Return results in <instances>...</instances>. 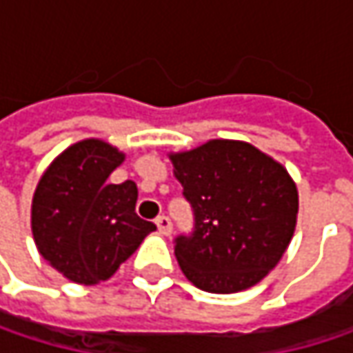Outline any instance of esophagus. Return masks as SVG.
<instances>
[{"label":"esophagus","instance_id":"esophagus-1","mask_svg":"<svg viewBox=\"0 0 353 353\" xmlns=\"http://www.w3.org/2000/svg\"><path fill=\"white\" fill-rule=\"evenodd\" d=\"M157 229H159V233L161 235H172V221L165 216V214H161V216H157Z\"/></svg>","mask_w":353,"mask_h":353}]
</instances>
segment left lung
Masks as SVG:
<instances>
[{
	"label": "left lung",
	"mask_w": 353,
	"mask_h": 353,
	"mask_svg": "<svg viewBox=\"0 0 353 353\" xmlns=\"http://www.w3.org/2000/svg\"><path fill=\"white\" fill-rule=\"evenodd\" d=\"M174 176L194 208V233L177 237L183 276L214 294L261 282L296 229L299 190L282 163L245 141L212 139L170 153Z\"/></svg>",
	"instance_id": "8db88e82"
}]
</instances>
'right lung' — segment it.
Listing matches in <instances>:
<instances>
[{
	"instance_id": "add662e5",
	"label": "right lung",
	"mask_w": 353,
	"mask_h": 353,
	"mask_svg": "<svg viewBox=\"0 0 353 353\" xmlns=\"http://www.w3.org/2000/svg\"><path fill=\"white\" fill-rule=\"evenodd\" d=\"M122 161L124 153L106 141L83 139L57 155L38 179L30 212L36 249L75 284L112 278L157 229L134 212V181H108Z\"/></svg>"
}]
</instances>
